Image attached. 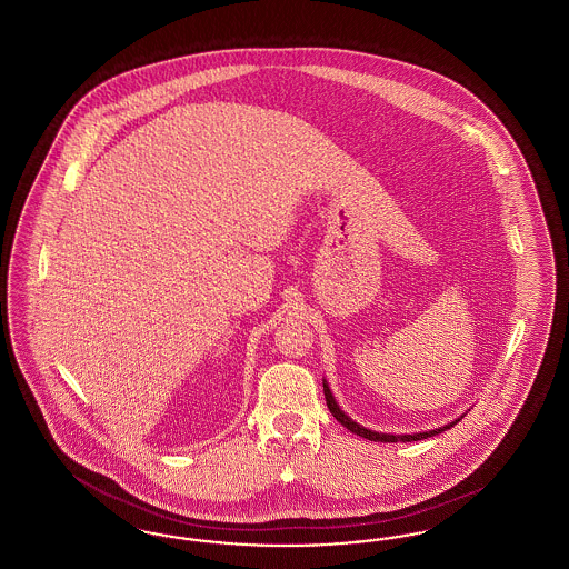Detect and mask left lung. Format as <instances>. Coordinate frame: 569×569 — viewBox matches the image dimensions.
I'll return each mask as SVG.
<instances>
[{
	"instance_id": "8db88e82",
	"label": "left lung",
	"mask_w": 569,
	"mask_h": 569,
	"mask_svg": "<svg viewBox=\"0 0 569 569\" xmlns=\"http://www.w3.org/2000/svg\"><path fill=\"white\" fill-rule=\"evenodd\" d=\"M325 397H326V406L330 409V413L348 429V431H352V433L360 435V437H365V439H371V441H383V443H395V441H418V439H427V437H433V435L441 433V431H446V429H450V427H455L459 420H455V422H450V425H446V427H439V429H433V431H427V433H416V435H388V433H376V431H369V429H365V427H360V425H356L352 418H348L343 411H341V407L337 406V401H335V397H332V392H330V388H328V383H325Z\"/></svg>"
}]
</instances>
